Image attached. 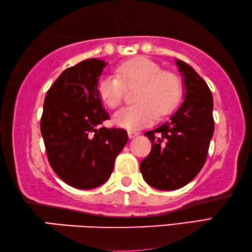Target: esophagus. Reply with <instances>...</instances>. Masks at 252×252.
Here are the masks:
<instances>
[{"label": "esophagus", "mask_w": 252, "mask_h": 252, "mask_svg": "<svg viewBox=\"0 0 252 252\" xmlns=\"http://www.w3.org/2000/svg\"><path fill=\"white\" fill-rule=\"evenodd\" d=\"M139 135V133L138 131H136V130H129L128 131V137L129 138H134V137H136V136H138Z\"/></svg>", "instance_id": "obj_1"}]
</instances>
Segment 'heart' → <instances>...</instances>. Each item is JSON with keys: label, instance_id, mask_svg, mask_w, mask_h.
Returning <instances> with one entry per match:
<instances>
[{"label": "heart", "instance_id": "heart-1", "mask_svg": "<svg viewBox=\"0 0 252 252\" xmlns=\"http://www.w3.org/2000/svg\"><path fill=\"white\" fill-rule=\"evenodd\" d=\"M137 87L136 104L125 107L114 115V124L126 129L145 126L156 117L172 114L182 97V81L175 72L162 70L158 63L144 57L122 63L116 76H105L97 85L100 99L110 108L122 104L126 88Z\"/></svg>", "mask_w": 252, "mask_h": 252}]
</instances>
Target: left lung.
<instances>
[{
  "label": "left lung",
  "mask_w": 252,
  "mask_h": 252,
  "mask_svg": "<svg viewBox=\"0 0 252 252\" xmlns=\"http://www.w3.org/2000/svg\"><path fill=\"white\" fill-rule=\"evenodd\" d=\"M176 64L184 77L185 100L166 123L146 131L152 150L141 163L144 180L162 191L177 189L194 179L207 159L214 130L207 82L184 61L176 60Z\"/></svg>",
  "instance_id": "1"
}]
</instances>
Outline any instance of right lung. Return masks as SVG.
<instances>
[{
  "instance_id": "1",
  "label": "right lung",
  "mask_w": 252,
  "mask_h": 252,
  "mask_svg": "<svg viewBox=\"0 0 252 252\" xmlns=\"http://www.w3.org/2000/svg\"><path fill=\"white\" fill-rule=\"evenodd\" d=\"M105 65L93 58L65 69L48 90L41 116L52 170L80 189H94L108 180L128 141L125 129L100 126L109 119L97 90Z\"/></svg>"
}]
</instances>
